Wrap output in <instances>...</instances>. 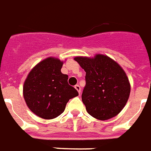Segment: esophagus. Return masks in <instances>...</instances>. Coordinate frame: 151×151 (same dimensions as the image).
<instances>
[{"instance_id": "1", "label": "esophagus", "mask_w": 151, "mask_h": 151, "mask_svg": "<svg viewBox=\"0 0 151 151\" xmlns=\"http://www.w3.org/2000/svg\"><path fill=\"white\" fill-rule=\"evenodd\" d=\"M74 88H75L76 90H78V93L80 94V93H81V87L79 86L78 85H76L75 86H74Z\"/></svg>"}]
</instances>
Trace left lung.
Segmentation results:
<instances>
[{
    "mask_svg": "<svg viewBox=\"0 0 151 151\" xmlns=\"http://www.w3.org/2000/svg\"><path fill=\"white\" fill-rule=\"evenodd\" d=\"M73 59L86 71L81 100L88 114L101 121L118 115L130 93L129 79L121 65L99 53L93 58L78 56Z\"/></svg>",
    "mask_w": 151,
    "mask_h": 151,
    "instance_id": "obj_1",
    "label": "left lung"
}]
</instances>
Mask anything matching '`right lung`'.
Wrapping results in <instances>:
<instances>
[{
  "label": "right lung",
  "instance_id": "obj_1",
  "mask_svg": "<svg viewBox=\"0 0 151 151\" xmlns=\"http://www.w3.org/2000/svg\"><path fill=\"white\" fill-rule=\"evenodd\" d=\"M63 64L64 61L57 58H47L36 65L24 80L25 103L40 118H57L64 112L69 100L78 95L68 84V75L61 72Z\"/></svg>",
  "mask_w": 151,
  "mask_h": 151
}]
</instances>
